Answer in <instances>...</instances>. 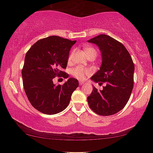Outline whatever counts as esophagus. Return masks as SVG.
<instances>
[{
	"label": "esophagus",
	"mask_w": 153,
	"mask_h": 153,
	"mask_svg": "<svg viewBox=\"0 0 153 153\" xmlns=\"http://www.w3.org/2000/svg\"><path fill=\"white\" fill-rule=\"evenodd\" d=\"M79 86H83V85H85V83H84L83 82H79Z\"/></svg>",
	"instance_id": "obj_1"
}]
</instances>
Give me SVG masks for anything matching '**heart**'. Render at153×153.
Returning <instances> with one entry per match:
<instances>
[{"label": "heart", "mask_w": 153, "mask_h": 153, "mask_svg": "<svg viewBox=\"0 0 153 153\" xmlns=\"http://www.w3.org/2000/svg\"><path fill=\"white\" fill-rule=\"evenodd\" d=\"M85 53L86 54L88 55L91 53H96V51L94 48L88 47V48H85ZM73 55H74V51H72V52L70 53L69 56H68V62L71 61ZM71 74L73 76L75 77H76L77 79L82 80V79H85L86 76L90 74V71L89 69H85V68L82 67H76L71 71Z\"/></svg>", "instance_id": "1"}]
</instances>
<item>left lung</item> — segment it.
I'll list each match as a JSON object with an SVG mask.
<instances>
[{"mask_svg": "<svg viewBox=\"0 0 153 153\" xmlns=\"http://www.w3.org/2000/svg\"><path fill=\"white\" fill-rule=\"evenodd\" d=\"M88 42L98 47L102 57L100 69L91 79L106 84L99 91L94 87L87 97L88 104L98 115H113L123 109L132 94L134 63L126 47L107 34H100Z\"/></svg>", "mask_w": 153, "mask_h": 153, "instance_id": "left-lung-1", "label": "left lung"}]
</instances>
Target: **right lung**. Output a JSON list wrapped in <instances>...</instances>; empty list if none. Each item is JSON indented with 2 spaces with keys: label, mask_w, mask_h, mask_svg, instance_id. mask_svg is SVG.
<instances>
[{
  "label": "right lung",
  "mask_w": 153,
  "mask_h": 153,
  "mask_svg": "<svg viewBox=\"0 0 153 153\" xmlns=\"http://www.w3.org/2000/svg\"><path fill=\"white\" fill-rule=\"evenodd\" d=\"M76 41L58 36L39 40L32 46L25 57L22 70L23 87L31 105L46 114H56L69 104L79 82L70 77L63 85H56L55 76L68 77L66 68L69 52Z\"/></svg>",
  "instance_id": "obj_1"
}]
</instances>
